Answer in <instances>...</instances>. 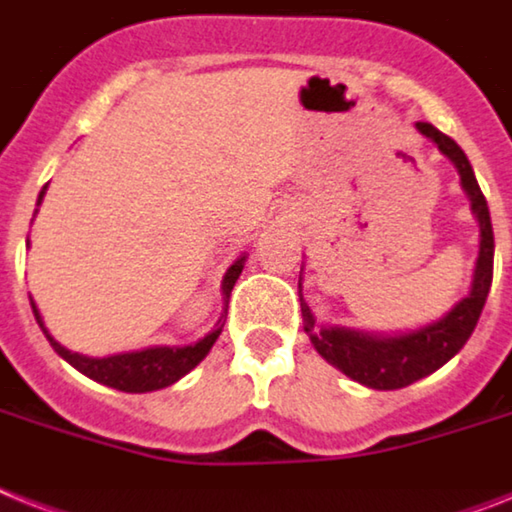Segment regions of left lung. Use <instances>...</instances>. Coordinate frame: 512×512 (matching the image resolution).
<instances>
[{
  "label": "left lung",
  "instance_id": "8db88e82",
  "mask_svg": "<svg viewBox=\"0 0 512 512\" xmlns=\"http://www.w3.org/2000/svg\"><path fill=\"white\" fill-rule=\"evenodd\" d=\"M418 131L436 141V147L442 149V155L455 162L460 173L463 189L471 197V210L479 218L481 228V244H479V260L473 270L471 292L460 299L458 305L452 307L450 313L439 318L431 326L413 331V334L402 336H376V334H360L350 328H318L310 307L299 294L302 302V323L305 331L310 334V342L328 363L336 365L339 371L347 373L350 378L360 384L371 386V389H402V386L413 384L418 378L429 376L436 368H442L447 360L463 350L468 336L479 323V315L484 310L486 294L492 286V270H494V231L492 218H489V207L479 189V181L473 176V168L463 149L444 136L439 128L431 123H418ZM302 292V284H299Z\"/></svg>",
  "mask_w": 512,
  "mask_h": 512
}]
</instances>
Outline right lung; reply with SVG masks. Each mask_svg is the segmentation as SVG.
<instances>
[{
  "mask_svg": "<svg viewBox=\"0 0 512 512\" xmlns=\"http://www.w3.org/2000/svg\"><path fill=\"white\" fill-rule=\"evenodd\" d=\"M44 197V191L39 194V202ZM244 263H247V255H242L236 260L228 273L223 276V297H231V289H234L236 278L242 273ZM33 315H36V323L44 328V321H41L39 310L33 305ZM223 315H220L218 326L205 336V339H199L197 344H189V347H149V350L141 352H123V355H110V357H86L78 355V352L65 350L62 344H57L49 336V331L44 328V334H47L49 344L54 347V352L60 357H65L76 371H81L83 376L94 378L99 384L112 386V389H120V392H155V389H165V386L176 384L178 378L186 376V373L205 360V355L210 352V347L215 344V339L223 331Z\"/></svg>",
  "mask_w": 512,
  "mask_h": 512,
  "instance_id": "add662e5",
  "label": "right lung"
}]
</instances>
